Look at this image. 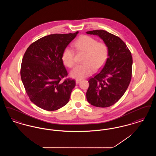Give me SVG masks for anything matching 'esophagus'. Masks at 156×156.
I'll use <instances>...</instances> for the list:
<instances>
[{
    "label": "esophagus",
    "mask_w": 156,
    "mask_h": 156,
    "mask_svg": "<svg viewBox=\"0 0 156 156\" xmlns=\"http://www.w3.org/2000/svg\"><path fill=\"white\" fill-rule=\"evenodd\" d=\"M81 80H76V81H75L76 84H78L80 83V82H81Z\"/></svg>",
    "instance_id": "1"
}]
</instances>
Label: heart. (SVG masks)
I'll list each match as a JSON object with an SVG mask.
<instances>
[{
    "instance_id": "obj_1",
    "label": "heart",
    "mask_w": 156,
    "mask_h": 156,
    "mask_svg": "<svg viewBox=\"0 0 156 156\" xmlns=\"http://www.w3.org/2000/svg\"><path fill=\"white\" fill-rule=\"evenodd\" d=\"M74 47L77 51L85 52L81 65L75 67L71 72V76L76 79H82L92 74L94 69L98 70L103 67L108 57V47L104 43H99L97 40L88 36H82L74 43ZM62 59L67 67L75 65L74 52L69 47L64 49Z\"/></svg>"
}]
</instances>
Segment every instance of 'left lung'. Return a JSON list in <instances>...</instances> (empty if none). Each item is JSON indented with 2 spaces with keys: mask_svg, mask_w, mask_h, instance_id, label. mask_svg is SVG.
Returning a JSON list of instances; mask_svg holds the SVG:
<instances>
[{
  "mask_svg": "<svg viewBox=\"0 0 156 156\" xmlns=\"http://www.w3.org/2000/svg\"><path fill=\"white\" fill-rule=\"evenodd\" d=\"M100 37L108 47V58L102 70L89 79L86 96L90 105L106 108L116 103L132 78L133 59L126 44L118 36L103 30L87 32Z\"/></svg>",
  "mask_w": 156,
  "mask_h": 156,
  "instance_id": "obj_1",
  "label": "left lung"
}]
</instances>
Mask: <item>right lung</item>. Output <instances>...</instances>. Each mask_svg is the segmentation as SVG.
<instances>
[{
  "mask_svg": "<svg viewBox=\"0 0 156 156\" xmlns=\"http://www.w3.org/2000/svg\"><path fill=\"white\" fill-rule=\"evenodd\" d=\"M78 33L46 36L32 43L24 53L20 70L23 85L30 101L44 110H57L69 100L75 81H61L68 75L62 55Z\"/></svg>",
  "mask_w": 156,
  "mask_h": 156,
  "instance_id": "1",
  "label": "right lung"
}]
</instances>
